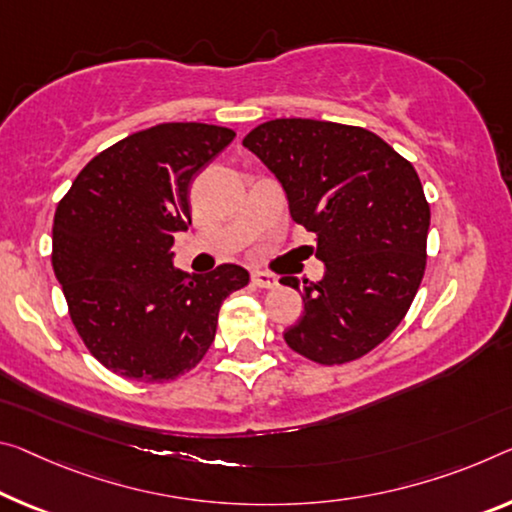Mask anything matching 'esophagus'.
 Returning a JSON list of instances; mask_svg holds the SVG:
<instances>
[{
    "label": "esophagus",
    "instance_id": "34e87169",
    "mask_svg": "<svg viewBox=\"0 0 512 512\" xmlns=\"http://www.w3.org/2000/svg\"><path fill=\"white\" fill-rule=\"evenodd\" d=\"M253 285L259 287V289H273L275 285H278V280H275L271 273L255 271V273H253Z\"/></svg>",
    "mask_w": 512,
    "mask_h": 512
}]
</instances>
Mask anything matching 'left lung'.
Here are the masks:
<instances>
[{
	"label": "left lung",
	"instance_id": "obj_1",
	"mask_svg": "<svg viewBox=\"0 0 512 512\" xmlns=\"http://www.w3.org/2000/svg\"><path fill=\"white\" fill-rule=\"evenodd\" d=\"M243 145L278 177L326 264L319 282L280 280L305 303L285 342L328 367L362 358L403 321L424 278L431 207L417 170L369 129L328 120L275 118Z\"/></svg>",
	"mask_w": 512,
	"mask_h": 512
}]
</instances>
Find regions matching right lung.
<instances>
[{
    "label": "right lung",
    "mask_w": 512,
    "mask_h": 512,
    "mask_svg": "<svg viewBox=\"0 0 512 512\" xmlns=\"http://www.w3.org/2000/svg\"><path fill=\"white\" fill-rule=\"evenodd\" d=\"M205 123H161L93 157L54 214L52 266L93 358L129 380L164 383L196 367L223 300L248 285L237 264L207 275L173 266L191 225L189 186L232 143Z\"/></svg>",
    "instance_id": "1"
}]
</instances>
